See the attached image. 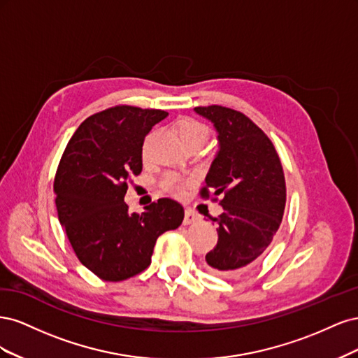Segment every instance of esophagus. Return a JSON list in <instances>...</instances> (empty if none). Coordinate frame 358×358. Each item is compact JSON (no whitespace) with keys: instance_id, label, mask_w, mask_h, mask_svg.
<instances>
[{"instance_id":"1","label":"esophagus","mask_w":358,"mask_h":358,"mask_svg":"<svg viewBox=\"0 0 358 358\" xmlns=\"http://www.w3.org/2000/svg\"><path fill=\"white\" fill-rule=\"evenodd\" d=\"M199 220V215L196 212L192 210H185V216H183V224L185 225H189V224H194Z\"/></svg>"}]
</instances>
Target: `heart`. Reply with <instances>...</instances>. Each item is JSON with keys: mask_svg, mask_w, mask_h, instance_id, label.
I'll list each match as a JSON object with an SVG mask.
<instances>
[{"mask_svg": "<svg viewBox=\"0 0 358 358\" xmlns=\"http://www.w3.org/2000/svg\"><path fill=\"white\" fill-rule=\"evenodd\" d=\"M176 133L179 136V138L182 140V143H189V142H204L206 136H208V129L206 127L199 122L197 119L189 117V116H183L180 119H178L176 124ZM146 148H148V140L145 142L143 150L146 152ZM162 185L164 188L170 192V194H180L183 191V185H185V182H183L182 178H179L178 175H167L162 180Z\"/></svg>", "mask_w": 358, "mask_h": 358, "instance_id": "heart-1", "label": "heart"}]
</instances>
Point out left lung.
<instances>
[{
	"label": "left lung",
	"instance_id": "1",
	"mask_svg": "<svg viewBox=\"0 0 358 358\" xmlns=\"http://www.w3.org/2000/svg\"><path fill=\"white\" fill-rule=\"evenodd\" d=\"M194 110L213 124L220 143L200 192L222 196L224 209L213 220L218 243L206 263L215 275L234 278L254 264L279 229L287 200L284 170L270 138L243 113L222 106Z\"/></svg>",
	"mask_w": 358,
	"mask_h": 358
}]
</instances>
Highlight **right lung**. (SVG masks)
<instances>
[{
  "instance_id": "1",
  "label": "right lung",
  "mask_w": 358,
  "mask_h": 358,
  "mask_svg": "<svg viewBox=\"0 0 358 358\" xmlns=\"http://www.w3.org/2000/svg\"><path fill=\"white\" fill-rule=\"evenodd\" d=\"M167 112L116 106L80 124L64 150L53 191L58 218L79 262L117 282L150 264L158 237L183 221V208L159 199L143 213L124 201L129 176L142 171V146Z\"/></svg>"
}]
</instances>
